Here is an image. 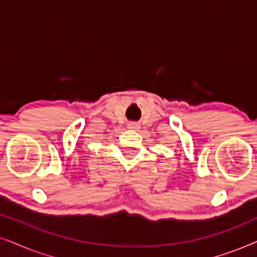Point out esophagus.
I'll return each mask as SVG.
<instances>
[{"mask_svg":"<svg viewBox=\"0 0 257 257\" xmlns=\"http://www.w3.org/2000/svg\"><path fill=\"white\" fill-rule=\"evenodd\" d=\"M128 128H131V130H139V125L136 124V122H130Z\"/></svg>","mask_w":257,"mask_h":257,"instance_id":"1","label":"esophagus"}]
</instances>
